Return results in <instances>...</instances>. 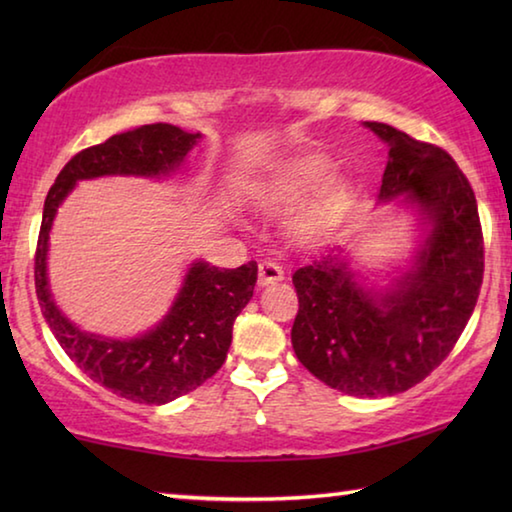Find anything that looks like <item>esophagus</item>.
I'll list each match as a JSON object with an SVG mask.
<instances>
[{"instance_id": "1", "label": "esophagus", "mask_w": 512, "mask_h": 512, "mask_svg": "<svg viewBox=\"0 0 512 512\" xmlns=\"http://www.w3.org/2000/svg\"><path fill=\"white\" fill-rule=\"evenodd\" d=\"M280 280H284L282 266L273 262V259H262V262H259V287H266V284Z\"/></svg>"}]
</instances>
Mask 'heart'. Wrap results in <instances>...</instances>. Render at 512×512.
Returning a JSON list of instances; mask_svg holds the SVG:
<instances>
[{
	"instance_id": "b5f03b06",
	"label": "heart",
	"mask_w": 512,
	"mask_h": 512,
	"mask_svg": "<svg viewBox=\"0 0 512 512\" xmlns=\"http://www.w3.org/2000/svg\"><path fill=\"white\" fill-rule=\"evenodd\" d=\"M332 171L334 164L323 155H307L262 180L253 189V201L266 210H282L318 191L291 228L298 239H311L339 219L350 201V183L345 178H332Z\"/></svg>"
}]
</instances>
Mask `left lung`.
<instances>
[{
  "instance_id": "left-lung-1",
  "label": "left lung",
  "mask_w": 512,
  "mask_h": 512,
  "mask_svg": "<svg viewBox=\"0 0 512 512\" xmlns=\"http://www.w3.org/2000/svg\"><path fill=\"white\" fill-rule=\"evenodd\" d=\"M388 144L379 201L404 194L429 235L395 287L375 293L336 253L293 273L291 343L311 375L345 395L386 397L431 375L470 320L483 282V232L470 180L452 155L366 121Z\"/></svg>"
}]
</instances>
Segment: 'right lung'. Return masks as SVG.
<instances>
[{
    "mask_svg": "<svg viewBox=\"0 0 512 512\" xmlns=\"http://www.w3.org/2000/svg\"><path fill=\"white\" fill-rule=\"evenodd\" d=\"M171 124H146L112 135L103 144L76 153L42 210L36 248V293L42 316L76 368L119 397L140 404H167L187 395L223 366L232 343V325L253 298L257 262L239 268H216L196 262L185 277L176 302L162 323L140 339L115 341L85 334L54 305L47 284V241L54 216L76 180L99 176H167L183 164L198 142Z\"/></svg>",
    "mask_w": 512,
    "mask_h": 512,
    "instance_id": "right-lung-1",
    "label": "right lung"
}]
</instances>
